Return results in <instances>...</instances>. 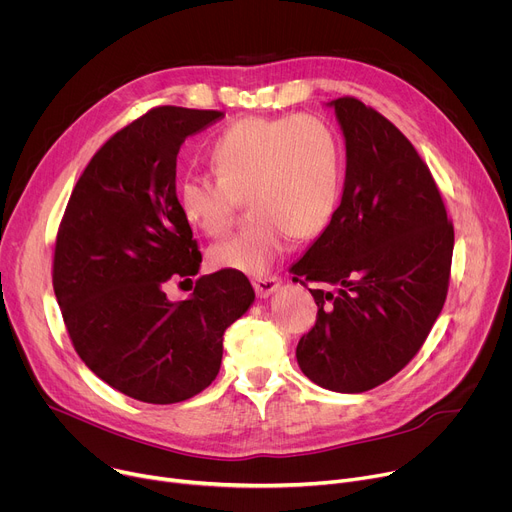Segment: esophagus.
<instances>
[{
	"label": "esophagus",
	"mask_w": 512,
	"mask_h": 512,
	"mask_svg": "<svg viewBox=\"0 0 512 512\" xmlns=\"http://www.w3.org/2000/svg\"><path fill=\"white\" fill-rule=\"evenodd\" d=\"M252 287L258 297H268L272 291H277L281 287V279L279 277H258V279H252Z\"/></svg>",
	"instance_id": "1"
}]
</instances>
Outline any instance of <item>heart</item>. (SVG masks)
<instances>
[{"label":"heart","mask_w":512,"mask_h":512,"mask_svg":"<svg viewBox=\"0 0 512 512\" xmlns=\"http://www.w3.org/2000/svg\"><path fill=\"white\" fill-rule=\"evenodd\" d=\"M215 176L188 174L176 188L186 223L219 238L238 219L244 201L252 223L209 250L215 270L268 272L293 235L311 240L330 225L340 199L342 149L318 116H246L211 145Z\"/></svg>","instance_id":"heart-1"}]
</instances>
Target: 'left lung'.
Wrapping results in <instances>:
<instances>
[{"label": "left lung", "instance_id": "left-lung-1", "mask_svg": "<svg viewBox=\"0 0 512 512\" xmlns=\"http://www.w3.org/2000/svg\"><path fill=\"white\" fill-rule=\"evenodd\" d=\"M346 139L342 201L293 264L318 303L297 363L326 389L369 391L400 373L424 344L449 291L453 223L428 166L381 112L359 98L332 102Z\"/></svg>", "mask_w": 512, "mask_h": 512}]
</instances>
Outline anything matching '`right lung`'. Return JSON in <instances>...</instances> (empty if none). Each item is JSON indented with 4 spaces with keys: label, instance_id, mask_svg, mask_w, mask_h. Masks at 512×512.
<instances>
[{
    "label": "right lung",
    "instance_id": "right-lung-1",
    "mask_svg": "<svg viewBox=\"0 0 512 512\" xmlns=\"http://www.w3.org/2000/svg\"><path fill=\"white\" fill-rule=\"evenodd\" d=\"M221 110L155 106L116 131L77 180L59 223L53 289L73 348L125 396L176 404L217 377L223 332L254 289L242 272L194 281L184 301L168 281H190L203 256L176 203V157Z\"/></svg>",
    "mask_w": 512,
    "mask_h": 512
}]
</instances>
